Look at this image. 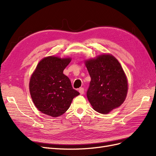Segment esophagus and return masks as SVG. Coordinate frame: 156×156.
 Segmentation results:
<instances>
[{
	"label": "esophagus",
	"mask_w": 156,
	"mask_h": 156,
	"mask_svg": "<svg viewBox=\"0 0 156 156\" xmlns=\"http://www.w3.org/2000/svg\"><path fill=\"white\" fill-rule=\"evenodd\" d=\"M79 92L81 94H84V88H80L79 89Z\"/></svg>",
	"instance_id": "obj_1"
}]
</instances>
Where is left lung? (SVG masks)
I'll list each match as a JSON object with an SVG mask.
<instances>
[{
	"label": "left lung",
	"instance_id": "left-lung-1",
	"mask_svg": "<svg viewBox=\"0 0 156 156\" xmlns=\"http://www.w3.org/2000/svg\"><path fill=\"white\" fill-rule=\"evenodd\" d=\"M85 65L91 77L87 96L94 109L107 114L120 107L126 100L128 84L118 60L104 54L87 60Z\"/></svg>",
	"mask_w": 156,
	"mask_h": 156
}]
</instances>
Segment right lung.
Wrapping results in <instances>:
<instances>
[{"mask_svg": "<svg viewBox=\"0 0 156 156\" xmlns=\"http://www.w3.org/2000/svg\"><path fill=\"white\" fill-rule=\"evenodd\" d=\"M70 62V58L48 56L40 60L31 75L29 90L32 100L44 114L61 116L68 109L73 99L79 95L63 73Z\"/></svg>", "mask_w": 156, "mask_h": 156, "instance_id": "obj_1", "label": "right lung"}]
</instances>
